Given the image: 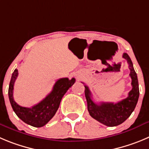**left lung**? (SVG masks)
<instances>
[{"label":"left lung","mask_w":149,"mask_h":149,"mask_svg":"<svg viewBox=\"0 0 149 149\" xmlns=\"http://www.w3.org/2000/svg\"><path fill=\"white\" fill-rule=\"evenodd\" d=\"M123 58L126 59L130 70L129 76L132 79V89L129 93L127 98L118 103L101 102L95 104L92 99L91 92L87 85H84L87 109L90 116L100 123L107 126H116L121 124L129 118L134 111L139 98V84L137 73L134 71L133 64L127 54H123Z\"/></svg>","instance_id":"1"}]
</instances>
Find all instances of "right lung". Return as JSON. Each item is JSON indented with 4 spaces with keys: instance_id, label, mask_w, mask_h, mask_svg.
Listing matches in <instances>:
<instances>
[{
    "instance_id": "1",
    "label": "right lung",
    "mask_w": 149,
    "mask_h": 149,
    "mask_svg": "<svg viewBox=\"0 0 149 149\" xmlns=\"http://www.w3.org/2000/svg\"><path fill=\"white\" fill-rule=\"evenodd\" d=\"M17 76L18 70L17 69H15L9 83L8 93L9 101L14 112L18 118L27 124L34 127L45 126L52 118L59 108L62 97L76 81L74 78L70 80H69L68 78L58 79L53 87L52 91L44 99L32 107L27 108L18 105L14 100V84Z\"/></svg>"
}]
</instances>
